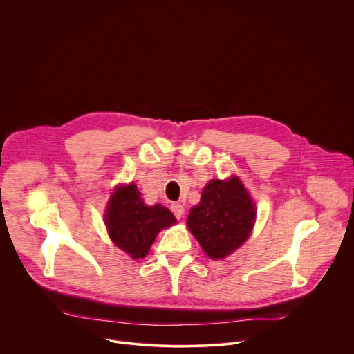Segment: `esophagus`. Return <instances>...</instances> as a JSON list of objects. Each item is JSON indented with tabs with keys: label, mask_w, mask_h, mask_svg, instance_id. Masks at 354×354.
Returning <instances> with one entry per match:
<instances>
[{
	"label": "esophagus",
	"mask_w": 354,
	"mask_h": 354,
	"mask_svg": "<svg viewBox=\"0 0 354 354\" xmlns=\"http://www.w3.org/2000/svg\"><path fill=\"white\" fill-rule=\"evenodd\" d=\"M171 210H172V213L175 214L176 218H182L183 214H185V207L180 203H174L171 206Z\"/></svg>",
	"instance_id": "1"
}]
</instances>
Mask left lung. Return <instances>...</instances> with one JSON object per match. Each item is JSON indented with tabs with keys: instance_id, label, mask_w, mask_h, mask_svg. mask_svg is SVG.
<instances>
[{
	"instance_id": "left-lung-1",
	"label": "left lung",
	"mask_w": 354,
	"mask_h": 354,
	"mask_svg": "<svg viewBox=\"0 0 354 354\" xmlns=\"http://www.w3.org/2000/svg\"><path fill=\"white\" fill-rule=\"evenodd\" d=\"M255 218V201L239 178L231 176L213 179L205 186L186 225L205 254L217 261L231 255L249 238Z\"/></svg>"
}]
</instances>
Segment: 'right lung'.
Instances as JSON below:
<instances>
[{"label": "right lung", "instance_id": "right-lung-1", "mask_svg": "<svg viewBox=\"0 0 354 354\" xmlns=\"http://www.w3.org/2000/svg\"><path fill=\"white\" fill-rule=\"evenodd\" d=\"M175 223L176 218L167 207L147 206L133 182L115 189L105 213L111 239L133 259L144 258L158 232Z\"/></svg>", "mask_w": 354, "mask_h": 354}]
</instances>
